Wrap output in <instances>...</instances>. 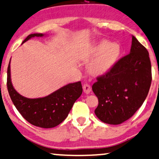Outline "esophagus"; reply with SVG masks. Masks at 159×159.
Returning a JSON list of instances; mask_svg holds the SVG:
<instances>
[{
    "label": "esophagus",
    "instance_id": "1",
    "mask_svg": "<svg viewBox=\"0 0 159 159\" xmlns=\"http://www.w3.org/2000/svg\"><path fill=\"white\" fill-rule=\"evenodd\" d=\"M83 91L84 93H90L91 91V87L88 84H84L83 85Z\"/></svg>",
    "mask_w": 159,
    "mask_h": 159
}]
</instances>
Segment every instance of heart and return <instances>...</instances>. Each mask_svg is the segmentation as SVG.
Here are the masks:
<instances>
[{
	"mask_svg": "<svg viewBox=\"0 0 159 159\" xmlns=\"http://www.w3.org/2000/svg\"><path fill=\"white\" fill-rule=\"evenodd\" d=\"M120 53V47L116 43L110 44L102 41L95 46L85 61L93 59L88 66L90 73L93 76H102L112 69Z\"/></svg>",
	"mask_w": 159,
	"mask_h": 159,
	"instance_id": "heart-1",
	"label": "heart"
}]
</instances>
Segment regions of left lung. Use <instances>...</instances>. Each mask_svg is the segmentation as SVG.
<instances>
[{"label":"left lung","mask_w":159,"mask_h":159,"mask_svg":"<svg viewBox=\"0 0 159 159\" xmlns=\"http://www.w3.org/2000/svg\"><path fill=\"white\" fill-rule=\"evenodd\" d=\"M151 80L149 53L132 36L129 54L93 84V91L98 99L95 114L108 124L118 125L127 120L145 102Z\"/></svg>","instance_id":"left-lung-1"}]
</instances>
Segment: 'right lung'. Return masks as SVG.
Returning a JSON list of instances; mask_svg holds the SVG:
<instances>
[{
    "instance_id": "right-lung-1",
    "label": "right lung",
    "mask_w": 159,
    "mask_h": 159,
    "mask_svg": "<svg viewBox=\"0 0 159 159\" xmlns=\"http://www.w3.org/2000/svg\"><path fill=\"white\" fill-rule=\"evenodd\" d=\"M44 36L43 34H30L22 44L34 37ZM7 88L12 102L22 116L30 124L44 129L55 127L63 122L82 93L81 82L79 81L68 84L45 97H24L16 92L11 83L10 62L7 69Z\"/></svg>"
}]
</instances>
